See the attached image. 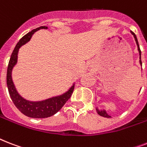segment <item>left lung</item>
I'll return each instance as SVG.
<instances>
[{"label":"left lung","instance_id":"left-lung-1","mask_svg":"<svg viewBox=\"0 0 147 147\" xmlns=\"http://www.w3.org/2000/svg\"><path fill=\"white\" fill-rule=\"evenodd\" d=\"M130 33H132L133 35H134V39H135L136 43H137V48H138V51H139V54H140V65H141V66H142L141 51H140V46H139V43H138V40H137V36H136V35H135V33H134V32L130 31ZM96 111H97V113H98V114L100 115V116H102V117H107V118L111 117L110 116V115H108V114H107V112H106V111H105V110H99L98 107H96Z\"/></svg>","mask_w":147,"mask_h":147}]
</instances>
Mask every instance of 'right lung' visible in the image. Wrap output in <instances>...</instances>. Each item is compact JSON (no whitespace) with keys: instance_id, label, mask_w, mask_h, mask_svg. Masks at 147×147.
Instances as JSON below:
<instances>
[{"instance_id":"obj_1","label":"right lung","mask_w":147,"mask_h":147,"mask_svg":"<svg viewBox=\"0 0 147 147\" xmlns=\"http://www.w3.org/2000/svg\"><path fill=\"white\" fill-rule=\"evenodd\" d=\"M41 29H48V27L40 26L38 28L34 29L20 40L11 54L7 71V85L13 102L20 111L24 115L32 118H46L56 114L70 98L75 88V84H73L72 86L64 94L40 101H30L26 100L17 92L12 80V70L17 62V55L19 49L23 45L26 44V42L30 40L33 33Z\"/></svg>"}]
</instances>
